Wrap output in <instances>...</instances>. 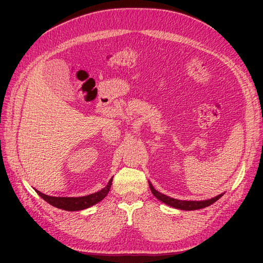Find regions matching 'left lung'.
I'll return each mask as SVG.
<instances>
[{"mask_svg":"<svg viewBox=\"0 0 263 263\" xmlns=\"http://www.w3.org/2000/svg\"><path fill=\"white\" fill-rule=\"evenodd\" d=\"M149 186L151 192L158 198L159 201H161L162 203L171 206L173 209H178L182 211H194V210H201L204 208H208V206L212 205L213 203L216 202L217 200L225 194V192H222L220 194L215 195L213 197L209 198H204V200H185V198H178V197H173L170 196L165 193L160 192V191L157 190L153 183L149 181Z\"/></svg>","mask_w":263,"mask_h":263,"instance_id":"8db88e82","label":"left lung"}]
</instances>
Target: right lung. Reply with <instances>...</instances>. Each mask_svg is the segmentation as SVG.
<instances>
[{"instance_id": "1", "label": "right lung", "mask_w": 263, "mask_h": 263, "mask_svg": "<svg viewBox=\"0 0 263 263\" xmlns=\"http://www.w3.org/2000/svg\"><path fill=\"white\" fill-rule=\"evenodd\" d=\"M112 181L113 177L108 180L106 185L102 187L101 190L97 191V192H93L86 195H77V196H67V195H50L42 192L38 189H33L36 191V193L41 196L43 200H45L47 203L54 206V208L65 210L69 212H74V211H82L85 209H89L91 206L95 205L97 203L101 202L103 198H104L108 192L109 189L112 186Z\"/></svg>"}]
</instances>
